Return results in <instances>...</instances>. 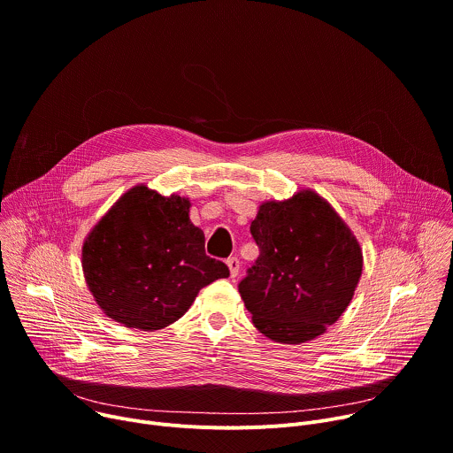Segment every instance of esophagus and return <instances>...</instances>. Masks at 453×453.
Here are the masks:
<instances>
[{
	"label": "esophagus",
	"instance_id": "esophagus-1",
	"mask_svg": "<svg viewBox=\"0 0 453 453\" xmlns=\"http://www.w3.org/2000/svg\"><path fill=\"white\" fill-rule=\"evenodd\" d=\"M227 267H229V274H231V278H236L238 276V271H240V262H238V257H234V256H231V257H227Z\"/></svg>",
	"mask_w": 453,
	"mask_h": 453
}]
</instances>
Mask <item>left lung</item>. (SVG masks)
Listing matches in <instances>:
<instances>
[{
    "label": "left lung",
    "instance_id": "8db88e82",
    "mask_svg": "<svg viewBox=\"0 0 453 453\" xmlns=\"http://www.w3.org/2000/svg\"><path fill=\"white\" fill-rule=\"evenodd\" d=\"M250 234L260 256L238 290L252 325L281 344L325 334L362 276V249L339 213L311 189L257 210Z\"/></svg>",
    "mask_w": 453,
    "mask_h": 453
}]
</instances>
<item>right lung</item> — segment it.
<instances>
[{
  "mask_svg": "<svg viewBox=\"0 0 453 453\" xmlns=\"http://www.w3.org/2000/svg\"><path fill=\"white\" fill-rule=\"evenodd\" d=\"M189 206L138 184L91 229L82 271L107 317L127 328L161 330L186 313L203 287L229 276L224 262L206 256Z\"/></svg>",
  "mask_w": 453,
  "mask_h": 453,
  "instance_id": "1",
  "label": "right lung"
}]
</instances>
